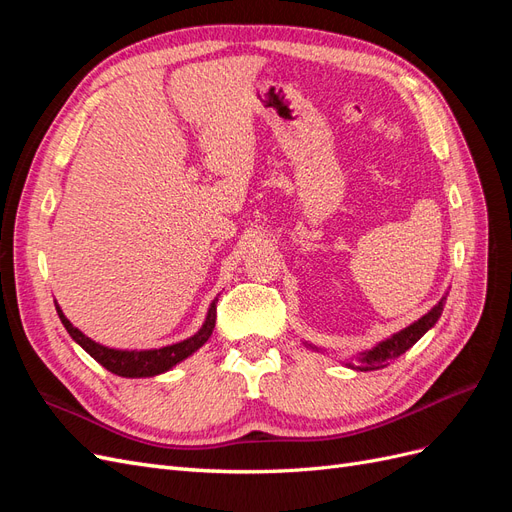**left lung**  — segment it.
Segmentation results:
<instances>
[{"label": "left lung", "instance_id": "8db88e82", "mask_svg": "<svg viewBox=\"0 0 512 512\" xmlns=\"http://www.w3.org/2000/svg\"><path fill=\"white\" fill-rule=\"evenodd\" d=\"M444 301H446V297H442L438 305H433L423 318H418L416 322H412L410 327L401 329L399 333L391 335L389 339H384V342H380L378 346H374L371 350L361 352L359 365H350V363L348 365L352 369H359V371L382 369L386 365H391L397 359V356H401L406 350H410L418 342V339H421L433 327V324L438 322V318L442 316Z\"/></svg>", "mask_w": 512, "mask_h": 512}]
</instances>
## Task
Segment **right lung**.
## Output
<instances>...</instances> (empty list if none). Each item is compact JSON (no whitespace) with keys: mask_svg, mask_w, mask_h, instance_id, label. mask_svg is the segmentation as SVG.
Here are the masks:
<instances>
[{"mask_svg":"<svg viewBox=\"0 0 512 512\" xmlns=\"http://www.w3.org/2000/svg\"><path fill=\"white\" fill-rule=\"evenodd\" d=\"M215 301L211 303L205 324L198 329V333H194L188 339H183V342H179V344L156 348V350H115V348H106L102 344H96L94 339H89L85 333H81L74 327V324L64 316V312H61V307L57 303H55V309H57L61 324H64L74 342L79 344L91 356V359H96L102 367L111 371V374H117L123 378H151V376L164 374V371H168L170 367H175L183 359H188L190 354H194L200 346L207 342L215 329Z\"/></svg>","mask_w":512,"mask_h":512,"instance_id":"add662e5","label":"right lung"}]
</instances>
